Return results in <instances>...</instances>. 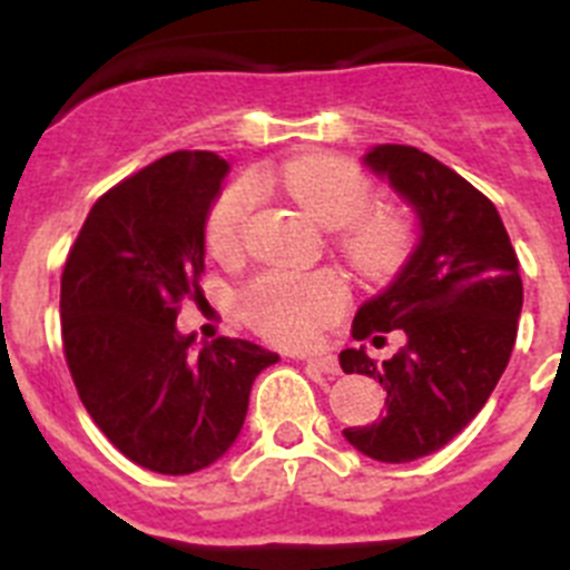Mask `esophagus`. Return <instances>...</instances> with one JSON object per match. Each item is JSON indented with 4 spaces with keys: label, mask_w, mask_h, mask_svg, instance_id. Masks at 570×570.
I'll use <instances>...</instances> for the list:
<instances>
[{
    "label": "esophagus",
    "mask_w": 570,
    "mask_h": 570,
    "mask_svg": "<svg viewBox=\"0 0 570 570\" xmlns=\"http://www.w3.org/2000/svg\"><path fill=\"white\" fill-rule=\"evenodd\" d=\"M305 365L320 371V374H328V376L340 374V362H336L334 356H305Z\"/></svg>",
    "instance_id": "1"
}]
</instances>
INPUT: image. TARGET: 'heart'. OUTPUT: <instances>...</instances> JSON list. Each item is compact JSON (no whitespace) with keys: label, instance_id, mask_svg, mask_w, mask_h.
Here are the masks:
<instances>
[{"label":"heart","instance_id":"heart-1","mask_svg":"<svg viewBox=\"0 0 570 570\" xmlns=\"http://www.w3.org/2000/svg\"><path fill=\"white\" fill-rule=\"evenodd\" d=\"M279 185L314 223L334 228L336 248L365 276L394 274L411 250V219L400 208H367L371 183L342 156H302L282 168ZM256 205L254 183L242 179L225 190L208 216V248L216 256H234L242 230ZM245 311L262 334L285 345L308 342L322 325L342 314L347 285L334 271L294 274L271 271L250 282Z\"/></svg>","mask_w":570,"mask_h":570}]
</instances>
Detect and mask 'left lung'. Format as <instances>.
I'll return each instance as SVG.
<instances>
[{"mask_svg":"<svg viewBox=\"0 0 570 570\" xmlns=\"http://www.w3.org/2000/svg\"><path fill=\"white\" fill-rule=\"evenodd\" d=\"M371 174L414 210L420 242L394 282L354 316V340L405 345L376 365L365 345L345 347V374L385 387V411L342 434L380 462H414L454 440L500 382L522 311L520 259L488 196L431 154L411 145H374L362 156Z\"/></svg>","mask_w":570,"mask_h":570,"instance_id":"8db88e82","label":"left lung"}]
</instances>
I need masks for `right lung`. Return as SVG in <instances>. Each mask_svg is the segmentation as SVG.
<instances>
[{"mask_svg":"<svg viewBox=\"0 0 570 570\" xmlns=\"http://www.w3.org/2000/svg\"><path fill=\"white\" fill-rule=\"evenodd\" d=\"M230 165L176 150L99 196L62 271V342L90 420L130 462L168 476L228 454L250 385L274 351L179 334V302L199 299L205 225Z\"/></svg>","mask_w":570,"mask_h":570,"instance_id":"obj_1","label":"right lung"}]
</instances>
